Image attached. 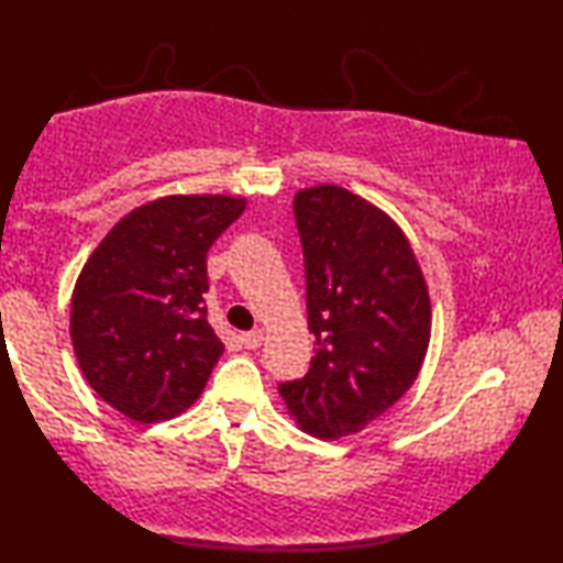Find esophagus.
<instances>
[{"mask_svg":"<svg viewBox=\"0 0 563 563\" xmlns=\"http://www.w3.org/2000/svg\"><path fill=\"white\" fill-rule=\"evenodd\" d=\"M241 343L245 345V349H258L261 343H264V330H249V333L241 335Z\"/></svg>","mask_w":563,"mask_h":563,"instance_id":"1","label":"esophagus"}]
</instances>
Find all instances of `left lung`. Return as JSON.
Returning a JSON list of instances; mask_svg holds the SVG:
<instances>
[{
  "mask_svg": "<svg viewBox=\"0 0 563 563\" xmlns=\"http://www.w3.org/2000/svg\"><path fill=\"white\" fill-rule=\"evenodd\" d=\"M295 218L314 356L279 395L305 433L333 441L361 433L418 379L430 343L428 284L402 228L349 189H299Z\"/></svg>",
  "mask_w": 563,
  "mask_h": 563,
  "instance_id": "obj_1",
  "label": "left lung"
}]
</instances>
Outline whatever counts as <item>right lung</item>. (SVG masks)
<instances>
[{"mask_svg":"<svg viewBox=\"0 0 563 563\" xmlns=\"http://www.w3.org/2000/svg\"><path fill=\"white\" fill-rule=\"evenodd\" d=\"M243 197L172 195L102 238L71 297V343L91 389L135 422L197 402L225 345L207 322V251Z\"/></svg>","mask_w":563,"mask_h":563,"instance_id":"add662e5","label":"right lung"}]
</instances>
